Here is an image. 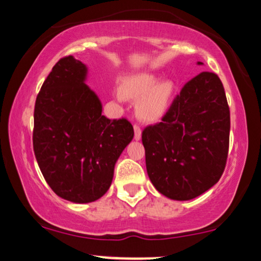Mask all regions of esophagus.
<instances>
[{
  "mask_svg": "<svg viewBox=\"0 0 261 261\" xmlns=\"http://www.w3.org/2000/svg\"><path fill=\"white\" fill-rule=\"evenodd\" d=\"M134 130H135V139H136V141H139V139H141V137H142L141 127H139L137 124H135Z\"/></svg>",
  "mask_w": 261,
  "mask_h": 261,
  "instance_id": "esophagus-1",
  "label": "esophagus"
}]
</instances>
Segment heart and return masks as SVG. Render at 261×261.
Listing matches in <instances>:
<instances>
[{"instance_id": "1", "label": "heart", "mask_w": 261, "mask_h": 261, "mask_svg": "<svg viewBox=\"0 0 261 261\" xmlns=\"http://www.w3.org/2000/svg\"><path fill=\"white\" fill-rule=\"evenodd\" d=\"M153 73H136L126 76L122 83V93L116 97L122 100L124 97L130 99L141 98L136 105V113L143 122L153 123L160 120L170 109L175 95V84L171 80H161Z\"/></svg>"}]
</instances>
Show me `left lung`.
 I'll return each mask as SVG.
<instances>
[{
  "label": "left lung",
  "instance_id": "left-lung-1",
  "mask_svg": "<svg viewBox=\"0 0 261 261\" xmlns=\"http://www.w3.org/2000/svg\"><path fill=\"white\" fill-rule=\"evenodd\" d=\"M229 130L221 80L215 73H200L183 86L162 122L143 130L146 171L153 187L177 201L211 189L225 170Z\"/></svg>",
  "mask_w": 261,
  "mask_h": 261
}]
</instances>
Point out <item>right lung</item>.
<instances>
[{
	"instance_id": "add662e5",
	"label": "right lung",
	"mask_w": 261,
	"mask_h": 261,
	"mask_svg": "<svg viewBox=\"0 0 261 261\" xmlns=\"http://www.w3.org/2000/svg\"><path fill=\"white\" fill-rule=\"evenodd\" d=\"M87 67L72 56L59 60L36 97L33 148L46 182L62 199L89 203L112 183L117 160L134 138L125 118L101 115L86 85Z\"/></svg>"
}]
</instances>
